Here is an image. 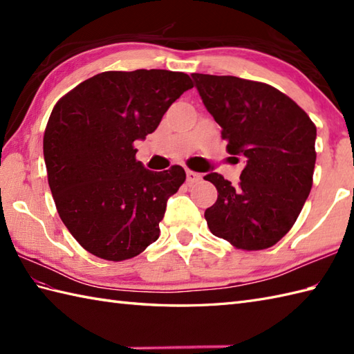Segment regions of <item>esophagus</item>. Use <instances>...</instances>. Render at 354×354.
<instances>
[{"label":"esophagus","instance_id":"1","mask_svg":"<svg viewBox=\"0 0 354 354\" xmlns=\"http://www.w3.org/2000/svg\"><path fill=\"white\" fill-rule=\"evenodd\" d=\"M202 179V175L198 171H193V170H187V183L189 184H196Z\"/></svg>","mask_w":354,"mask_h":354}]
</instances>
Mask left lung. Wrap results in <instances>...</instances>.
<instances>
[{"instance_id":"obj_1","label":"left lung","mask_w":354,"mask_h":354,"mask_svg":"<svg viewBox=\"0 0 354 354\" xmlns=\"http://www.w3.org/2000/svg\"><path fill=\"white\" fill-rule=\"evenodd\" d=\"M192 77L228 140V152L245 158L237 187L219 173L204 176L219 193L205 209L208 228L239 250L274 246L288 234L310 193L317 127L270 85L199 73Z\"/></svg>"}]
</instances>
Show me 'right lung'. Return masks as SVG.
<instances>
[{
    "mask_svg": "<svg viewBox=\"0 0 354 354\" xmlns=\"http://www.w3.org/2000/svg\"><path fill=\"white\" fill-rule=\"evenodd\" d=\"M192 88L184 73L104 71L53 108L44 133L50 190L65 227L95 257L132 259L160 237L167 199L185 171L146 169L133 142Z\"/></svg>",
    "mask_w": 354,
    "mask_h": 354,
    "instance_id": "add662e5",
    "label": "right lung"
}]
</instances>
